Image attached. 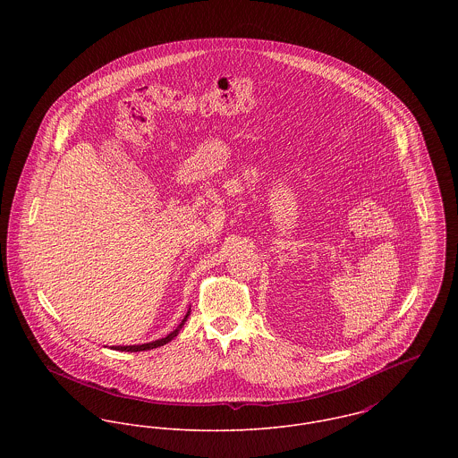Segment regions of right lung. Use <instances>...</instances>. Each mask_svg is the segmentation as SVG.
I'll use <instances>...</instances> for the list:
<instances>
[{"instance_id":"right-lung-1","label":"right lung","mask_w":458,"mask_h":458,"mask_svg":"<svg viewBox=\"0 0 458 458\" xmlns=\"http://www.w3.org/2000/svg\"><path fill=\"white\" fill-rule=\"evenodd\" d=\"M189 316H191V309H189V312H187V316L182 319V323L178 325V327L174 329V331H171L167 336H164V338H158V340H153V342H148V344H139V345H113L111 349H114V351H127V352H137V351H149V349H155V347H160V345H164V344H167V342H171L174 336H178V333H180V329L183 327V325L187 323V319H189Z\"/></svg>"}]
</instances>
